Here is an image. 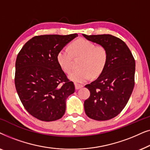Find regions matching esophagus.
<instances>
[{
    "label": "esophagus",
    "mask_w": 150,
    "mask_h": 150,
    "mask_svg": "<svg viewBox=\"0 0 150 150\" xmlns=\"http://www.w3.org/2000/svg\"><path fill=\"white\" fill-rule=\"evenodd\" d=\"M74 85H75V88H76V89H81V88H82V87H83V85H81V84L76 83H74Z\"/></svg>",
    "instance_id": "obj_1"
}]
</instances>
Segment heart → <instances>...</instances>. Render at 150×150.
<instances>
[{
    "label": "heart",
    "instance_id": "b5f03b06",
    "mask_svg": "<svg viewBox=\"0 0 150 150\" xmlns=\"http://www.w3.org/2000/svg\"><path fill=\"white\" fill-rule=\"evenodd\" d=\"M74 58H81L80 68L71 71L69 78L76 83H84L91 79L92 76L96 77L103 71L107 63L108 52L104 46L80 39L71 43L68 48L61 49L57 55V63L66 73L72 69Z\"/></svg>",
    "mask_w": 150,
    "mask_h": 150
}]
</instances>
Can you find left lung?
Returning a JSON list of instances; mask_svg holds the SVG:
<instances>
[{
	"label": "left lung",
	"instance_id": "1",
	"mask_svg": "<svg viewBox=\"0 0 150 150\" xmlns=\"http://www.w3.org/2000/svg\"><path fill=\"white\" fill-rule=\"evenodd\" d=\"M87 40L104 46L108 52L105 68L96 81L85 85L90 96L84 102L92 120L114 118L128 103L134 86L135 60L124 41L111 35L83 34Z\"/></svg>",
	"mask_w": 150,
	"mask_h": 150
}]
</instances>
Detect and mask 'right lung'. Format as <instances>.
<instances>
[{"label":"right lung","mask_w":150,"mask_h":150,"mask_svg":"<svg viewBox=\"0 0 150 150\" xmlns=\"http://www.w3.org/2000/svg\"><path fill=\"white\" fill-rule=\"evenodd\" d=\"M78 34L44 35L28 40L16 61L15 85L24 107L44 122L63 116L67 97L75 91L57 61V55Z\"/></svg>","instance_id":"add662e5"}]
</instances>
